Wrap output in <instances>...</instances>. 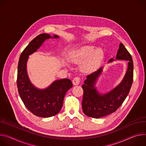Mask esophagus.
Instances as JSON below:
<instances>
[{
    "label": "esophagus",
    "mask_w": 146,
    "mask_h": 146,
    "mask_svg": "<svg viewBox=\"0 0 146 146\" xmlns=\"http://www.w3.org/2000/svg\"><path fill=\"white\" fill-rule=\"evenodd\" d=\"M80 81V78L78 76H76L74 78V79L72 80V83L74 84V85H77L79 84Z\"/></svg>",
    "instance_id": "1"
}]
</instances>
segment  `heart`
Segmentation results:
<instances>
[{
  "mask_svg": "<svg viewBox=\"0 0 146 146\" xmlns=\"http://www.w3.org/2000/svg\"><path fill=\"white\" fill-rule=\"evenodd\" d=\"M103 56V51L99 48L96 50L94 46H85L83 47L73 57L74 61H83L88 60L90 57L91 58L87 64L88 67H92L98 65L101 61Z\"/></svg>",
  "mask_w": 146,
  "mask_h": 146,
  "instance_id": "1",
  "label": "heart"
}]
</instances>
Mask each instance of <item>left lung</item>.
<instances>
[{"label": "left lung", "instance_id": "obj_1", "mask_svg": "<svg viewBox=\"0 0 146 146\" xmlns=\"http://www.w3.org/2000/svg\"><path fill=\"white\" fill-rule=\"evenodd\" d=\"M116 59L127 60V70L121 83L107 94L101 95L94 88L96 80L102 73V67L87 76L82 86L84 90L82 106L86 115L99 118L114 112L128 95L133 80V62L131 54L122 43L119 44ZM113 60L111 58L109 61Z\"/></svg>", "mask_w": 146, "mask_h": 146}]
</instances>
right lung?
I'll use <instances>...</instances> for the list:
<instances>
[{
    "label": "right lung",
    "instance_id": "right-lung-1",
    "mask_svg": "<svg viewBox=\"0 0 146 146\" xmlns=\"http://www.w3.org/2000/svg\"><path fill=\"white\" fill-rule=\"evenodd\" d=\"M52 38L48 34H42L31 40L21 53L17 71V85L19 95L25 106L36 116L43 118L53 117L61 110L64 96L72 87L69 79L56 80L44 90L35 88L28 79L26 65L29 55L34 53L47 39ZM53 38H58L54 35Z\"/></svg>",
    "mask_w": 146,
    "mask_h": 146
}]
</instances>
